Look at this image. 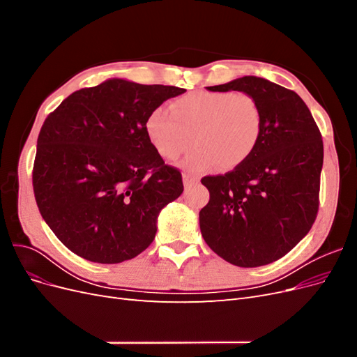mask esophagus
Masks as SVG:
<instances>
[{
    "instance_id": "esophagus-1",
    "label": "esophagus",
    "mask_w": 357,
    "mask_h": 357,
    "mask_svg": "<svg viewBox=\"0 0 357 357\" xmlns=\"http://www.w3.org/2000/svg\"><path fill=\"white\" fill-rule=\"evenodd\" d=\"M198 181H199V178L195 177V176H190V174H188V172H185V174H183V183H185L186 188L197 185Z\"/></svg>"
}]
</instances>
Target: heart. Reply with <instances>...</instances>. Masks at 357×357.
Returning a JSON list of instances; mask_svg holds the SVG:
<instances>
[{
    "mask_svg": "<svg viewBox=\"0 0 357 357\" xmlns=\"http://www.w3.org/2000/svg\"><path fill=\"white\" fill-rule=\"evenodd\" d=\"M171 112L156 107L146 119V134L156 152L174 160L193 144L186 165L204 172L219 164L229 169L250 158L262 135V109L253 95L197 91L174 100Z\"/></svg>",
    "mask_w": 357,
    "mask_h": 357,
    "instance_id": "1",
    "label": "heart"
}]
</instances>
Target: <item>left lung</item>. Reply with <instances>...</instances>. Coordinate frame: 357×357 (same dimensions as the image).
<instances>
[{
  "label": "left lung",
  "mask_w": 357,
  "mask_h": 357,
  "mask_svg": "<svg viewBox=\"0 0 357 357\" xmlns=\"http://www.w3.org/2000/svg\"><path fill=\"white\" fill-rule=\"evenodd\" d=\"M207 89L253 95L264 123L250 158L201 180L210 192L199 211L201 234L226 262L268 265L304 238L317 218L321 134L301 96L266 79L244 75Z\"/></svg>",
  "instance_id": "obj_1"
}]
</instances>
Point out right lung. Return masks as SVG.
I'll return each mask as SVG.
<instances>
[{
  "label": "right lung",
  "instance_id": "obj_1",
  "mask_svg": "<svg viewBox=\"0 0 357 357\" xmlns=\"http://www.w3.org/2000/svg\"><path fill=\"white\" fill-rule=\"evenodd\" d=\"M186 89L123 79L75 91L41 126L32 186L43 219L77 256L121 264L152 244L160 210L183 192L146 119Z\"/></svg>",
  "mask_w": 357,
  "mask_h": 357
}]
</instances>
